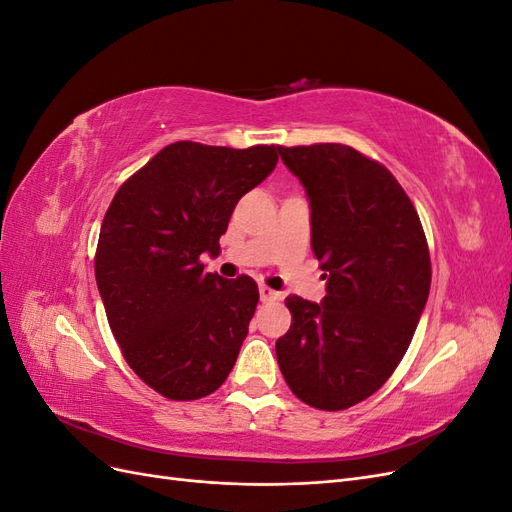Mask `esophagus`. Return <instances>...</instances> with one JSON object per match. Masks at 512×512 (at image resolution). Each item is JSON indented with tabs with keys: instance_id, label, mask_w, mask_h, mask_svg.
Segmentation results:
<instances>
[{
	"instance_id": "esophagus-1",
	"label": "esophagus",
	"mask_w": 512,
	"mask_h": 512,
	"mask_svg": "<svg viewBox=\"0 0 512 512\" xmlns=\"http://www.w3.org/2000/svg\"><path fill=\"white\" fill-rule=\"evenodd\" d=\"M260 301L262 303H269V301H277L280 299V292H275V290H271L269 286H260Z\"/></svg>"
}]
</instances>
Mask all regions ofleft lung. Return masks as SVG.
Masks as SVG:
<instances>
[{"label":"left lung","instance_id":"1","mask_svg":"<svg viewBox=\"0 0 512 512\" xmlns=\"http://www.w3.org/2000/svg\"><path fill=\"white\" fill-rule=\"evenodd\" d=\"M312 207V250L327 277L320 303L290 294L292 324L275 342L290 391L318 410H346L391 378L431 286L412 200L380 162L339 143L280 147Z\"/></svg>","mask_w":512,"mask_h":512}]
</instances>
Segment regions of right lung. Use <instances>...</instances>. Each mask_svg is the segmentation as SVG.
I'll list each match as a JSON object with an SVG mask.
<instances>
[{
	"instance_id": "right-lung-1",
	"label": "right lung",
	"mask_w": 512,
	"mask_h": 512,
	"mask_svg": "<svg viewBox=\"0 0 512 512\" xmlns=\"http://www.w3.org/2000/svg\"><path fill=\"white\" fill-rule=\"evenodd\" d=\"M275 145L179 141L115 194L100 228L96 282L123 359L153 391L192 401L235 367L258 305L247 275L205 273L239 198L277 164Z\"/></svg>"
}]
</instances>
